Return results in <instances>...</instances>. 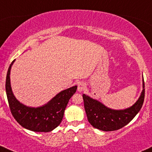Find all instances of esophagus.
I'll use <instances>...</instances> for the list:
<instances>
[{
    "instance_id": "34e87169",
    "label": "esophagus",
    "mask_w": 152,
    "mask_h": 152,
    "mask_svg": "<svg viewBox=\"0 0 152 152\" xmlns=\"http://www.w3.org/2000/svg\"><path fill=\"white\" fill-rule=\"evenodd\" d=\"M86 87H87V85H86V84L85 83V82H80L79 83H78V85H77V91H79V92H81V91L85 90V89H86Z\"/></svg>"
}]
</instances>
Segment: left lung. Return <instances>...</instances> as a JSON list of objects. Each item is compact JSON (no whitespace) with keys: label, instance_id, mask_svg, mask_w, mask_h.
Here are the masks:
<instances>
[{"label":"left lung","instance_id":"8db88e82","mask_svg":"<svg viewBox=\"0 0 152 152\" xmlns=\"http://www.w3.org/2000/svg\"><path fill=\"white\" fill-rule=\"evenodd\" d=\"M145 82L139 99L133 106L125 110H113L98 101L83 94L84 106L88 121L94 128L103 131L119 130L128 125L141 109L145 99Z\"/></svg>","mask_w":152,"mask_h":152}]
</instances>
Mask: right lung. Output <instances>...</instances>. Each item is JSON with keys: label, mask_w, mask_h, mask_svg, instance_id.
Segmentation results:
<instances>
[{"label": "right lung", "mask_w": 152, "mask_h": 152, "mask_svg": "<svg viewBox=\"0 0 152 152\" xmlns=\"http://www.w3.org/2000/svg\"><path fill=\"white\" fill-rule=\"evenodd\" d=\"M14 61L9 66L5 82L7 98L12 116L19 124L27 130L44 132L53 130L61 123L69 99L76 92L77 87L74 86L61 91L41 107H27L17 100L11 89L10 73Z\"/></svg>", "instance_id": "obj_1"}]
</instances>
